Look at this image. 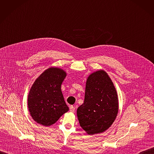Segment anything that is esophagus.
<instances>
[{
	"label": "esophagus",
	"mask_w": 154,
	"mask_h": 154,
	"mask_svg": "<svg viewBox=\"0 0 154 154\" xmlns=\"http://www.w3.org/2000/svg\"><path fill=\"white\" fill-rule=\"evenodd\" d=\"M70 112H74L75 111V107L74 106H70Z\"/></svg>",
	"instance_id": "1"
}]
</instances>
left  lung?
Segmentation results:
<instances>
[{"mask_svg":"<svg viewBox=\"0 0 154 154\" xmlns=\"http://www.w3.org/2000/svg\"><path fill=\"white\" fill-rule=\"evenodd\" d=\"M118 109L117 91L108 74L101 69L89 75L84 102L77 111L81 128L89 135L103 132L113 123Z\"/></svg>","mask_w":154,"mask_h":154,"instance_id":"obj_1","label":"left lung"}]
</instances>
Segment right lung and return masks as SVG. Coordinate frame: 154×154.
Wrapping results in <instances>:
<instances>
[{"mask_svg": "<svg viewBox=\"0 0 154 154\" xmlns=\"http://www.w3.org/2000/svg\"><path fill=\"white\" fill-rule=\"evenodd\" d=\"M66 76L63 69L51 67L34 82L28 96V107L31 116L37 123L51 126L69 111L61 91Z\"/></svg>", "mask_w": 154, "mask_h": 154, "instance_id": "1", "label": "right lung"}]
</instances>
